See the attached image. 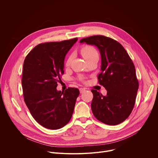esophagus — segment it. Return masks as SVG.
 <instances>
[{"mask_svg":"<svg viewBox=\"0 0 158 158\" xmlns=\"http://www.w3.org/2000/svg\"><path fill=\"white\" fill-rule=\"evenodd\" d=\"M79 91H80V93L82 94V93H83L85 91V89L84 88H80L79 89Z\"/></svg>","mask_w":158,"mask_h":158,"instance_id":"esophagus-1","label":"esophagus"}]
</instances>
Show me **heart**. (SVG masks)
Wrapping results in <instances>:
<instances>
[{"mask_svg": "<svg viewBox=\"0 0 158 158\" xmlns=\"http://www.w3.org/2000/svg\"><path fill=\"white\" fill-rule=\"evenodd\" d=\"M81 52L83 56V57L86 60H89L90 59H92L94 57L98 56V53L96 51V49L91 46H84L81 50ZM73 59V55H70L68 57H67L66 61H65V65H69L71 60Z\"/></svg>", "mask_w": 158, "mask_h": 158, "instance_id": "heart-1", "label": "heart"}]
</instances>
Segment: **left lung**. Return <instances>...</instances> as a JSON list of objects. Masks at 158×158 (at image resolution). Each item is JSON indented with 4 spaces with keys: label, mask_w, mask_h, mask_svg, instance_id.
Here are the masks:
<instances>
[{
    "label": "left lung",
    "mask_w": 158,
    "mask_h": 158,
    "mask_svg": "<svg viewBox=\"0 0 158 158\" xmlns=\"http://www.w3.org/2000/svg\"><path fill=\"white\" fill-rule=\"evenodd\" d=\"M80 42L96 46L101 54V73L98 78L107 95L91 90L93 113L104 124H119L129 117L136 101L139 82L134 65L122 45L111 38L93 35Z\"/></svg>",
    "instance_id": "8db88e82"
}]
</instances>
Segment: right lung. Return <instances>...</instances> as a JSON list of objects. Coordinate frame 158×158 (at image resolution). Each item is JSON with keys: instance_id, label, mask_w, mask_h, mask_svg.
Masks as SVG:
<instances>
[{"instance_id": "obj_1", "label": "right lung", "mask_w": 158, "mask_h": 158, "mask_svg": "<svg viewBox=\"0 0 158 158\" xmlns=\"http://www.w3.org/2000/svg\"><path fill=\"white\" fill-rule=\"evenodd\" d=\"M77 38L37 45L26 56L22 85L24 101L34 119L42 126L58 129L72 118L77 88L57 91V82L64 73V61Z\"/></svg>"}]
</instances>
